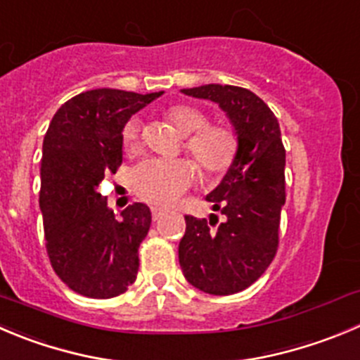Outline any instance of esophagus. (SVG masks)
<instances>
[{
  "label": "esophagus",
  "instance_id": "1",
  "mask_svg": "<svg viewBox=\"0 0 360 360\" xmlns=\"http://www.w3.org/2000/svg\"><path fill=\"white\" fill-rule=\"evenodd\" d=\"M164 214H166V210H164V208L152 207V217H153V221H159V219L162 217Z\"/></svg>",
  "mask_w": 360,
  "mask_h": 360
}]
</instances>
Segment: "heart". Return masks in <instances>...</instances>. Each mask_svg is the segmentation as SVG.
<instances>
[{
  "label": "heart",
  "instance_id": "1",
  "mask_svg": "<svg viewBox=\"0 0 360 360\" xmlns=\"http://www.w3.org/2000/svg\"><path fill=\"white\" fill-rule=\"evenodd\" d=\"M166 118L187 136L186 150L201 171L219 174L228 169L235 159L238 139L235 131L224 123L208 125V115L193 104L171 105ZM141 141V125L131 120L123 127L122 143L127 153H134ZM193 164L187 160H145L132 171V189L141 200L153 205H173L194 182Z\"/></svg>",
  "mask_w": 360,
  "mask_h": 360
}]
</instances>
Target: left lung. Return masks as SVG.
Returning a JSON list of instances; mask_svg holds the SVG:
<instances>
[{
  "instance_id": "1",
  "label": "left lung",
  "mask_w": 360,
  "mask_h": 360,
  "mask_svg": "<svg viewBox=\"0 0 360 360\" xmlns=\"http://www.w3.org/2000/svg\"><path fill=\"white\" fill-rule=\"evenodd\" d=\"M182 94L217 102L238 139L228 173L207 196L224 222L214 229L212 219L186 215V235L178 245L182 272L194 288L231 295L259 279L279 245L281 208L286 201V152L279 122L245 88L205 84Z\"/></svg>"
}]
</instances>
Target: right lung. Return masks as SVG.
I'll use <instances>...</instances> for the list:
<instances>
[{"instance_id":"1","label":"right lung","mask_w":360,"mask_h":360,"mask_svg":"<svg viewBox=\"0 0 360 360\" xmlns=\"http://www.w3.org/2000/svg\"><path fill=\"white\" fill-rule=\"evenodd\" d=\"M160 95L98 88L72 97L51 120L40 166L46 249L58 277L79 295L111 299L138 276L150 208L129 205L118 221L97 187L122 164L125 123Z\"/></svg>"}]
</instances>
